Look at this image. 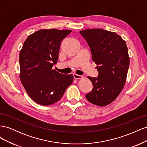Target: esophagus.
<instances>
[{"mask_svg": "<svg viewBox=\"0 0 147 147\" xmlns=\"http://www.w3.org/2000/svg\"><path fill=\"white\" fill-rule=\"evenodd\" d=\"M74 79H75V80L82 79V78H83V76H82V75H79L74 74Z\"/></svg>", "mask_w": 147, "mask_h": 147, "instance_id": "obj_1", "label": "esophagus"}]
</instances>
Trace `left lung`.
<instances>
[{
    "label": "left lung",
    "instance_id": "left-lung-1",
    "mask_svg": "<svg viewBox=\"0 0 147 147\" xmlns=\"http://www.w3.org/2000/svg\"><path fill=\"white\" fill-rule=\"evenodd\" d=\"M80 33L90 47L99 72L98 78L87 77L93 88L86 98L92 104L106 106L117 98L126 82L129 66L126 43L117 33L102 29H88Z\"/></svg>",
    "mask_w": 147,
    "mask_h": 147
}]
</instances>
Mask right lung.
Wrapping results in <instances>:
<instances>
[{
  "label": "right lung",
  "instance_id": "1",
  "mask_svg": "<svg viewBox=\"0 0 147 147\" xmlns=\"http://www.w3.org/2000/svg\"><path fill=\"white\" fill-rule=\"evenodd\" d=\"M71 30L41 29L29 35L20 53V78L35 102L50 105L58 102L72 83V74L53 69L59 57L61 43Z\"/></svg>",
  "mask_w": 147,
  "mask_h": 147
}]
</instances>
